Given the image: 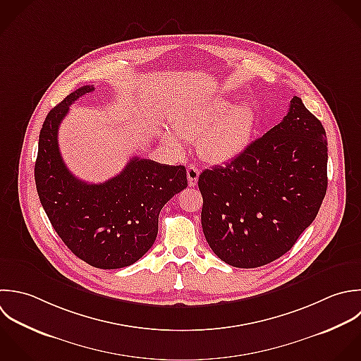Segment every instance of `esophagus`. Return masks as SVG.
<instances>
[{
  "label": "esophagus",
  "instance_id": "obj_1",
  "mask_svg": "<svg viewBox=\"0 0 361 361\" xmlns=\"http://www.w3.org/2000/svg\"><path fill=\"white\" fill-rule=\"evenodd\" d=\"M187 177H188V184L194 187L197 184V180L200 177V169L197 166H188L187 169Z\"/></svg>",
  "mask_w": 361,
  "mask_h": 361
}]
</instances>
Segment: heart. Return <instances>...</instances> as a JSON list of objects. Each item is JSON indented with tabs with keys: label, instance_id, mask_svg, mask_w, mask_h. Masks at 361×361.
Segmentation results:
<instances>
[{
	"label": "heart",
	"instance_id": "heart-1",
	"mask_svg": "<svg viewBox=\"0 0 361 361\" xmlns=\"http://www.w3.org/2000/svg\"><path fill=\"white\" fill-rule=\"evenodd\" d=\"M256 128V114L249 104L232 105L215 99L209 105L176 119V129L164 130L163 139L181 152L185 140L200 137L198 147L208 161L226 163L242 154L250 145Z\"/></svg>",
	"mask_w": 361,
	"mask_h": 361
}]
</instances>
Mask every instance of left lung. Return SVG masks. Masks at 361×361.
<instances>
[{"label":"left lung","instance_id":"left-lung-1","mask_svg":"<svg viewBox=\"0 0 361 361\" xmlns=\"http://www.w3.org/2000/svg\"><path fill=\"white\" fill-rule=\"evenodd\" d=\"M328 142L300 97L226 166L204 170L201 224L212 252L239 269L286 255L314 222L328 188Z\"/></svg>","mask_w":361,"mask_h":361}]
</instances>
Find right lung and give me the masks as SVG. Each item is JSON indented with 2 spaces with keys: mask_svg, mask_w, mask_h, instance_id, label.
<instances>
[{
  "mask_svg": "<svg viewBox=\"0 0 361 361\" xmlns=\"http://www.w3.org/2000/svg\"><path fill=\"white\" fill-rule=\"evenodd\" d=\"M91 91L94 85L77 88L47 114L39 135L35 183L53 229L73 255L97 269H122L153 246L159 214L187 188V171L184 166L132 157L105 183L74 177L61 159L57 132L68 106Z\"/></svg>",
  "mask_w": 361,
  "mask_h": 361,
  "instance_id": "right-lung-1",
  "label": "right lung"
}]
</instances>
